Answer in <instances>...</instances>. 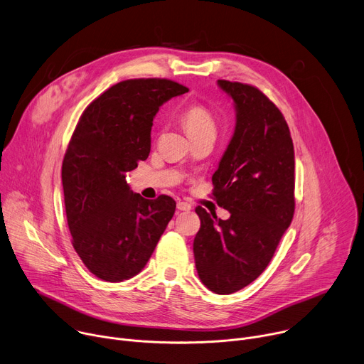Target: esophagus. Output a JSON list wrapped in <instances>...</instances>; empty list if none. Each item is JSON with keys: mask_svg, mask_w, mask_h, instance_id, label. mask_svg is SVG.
Wrapping results in <instances>:
<instances>
[{"mask_svg": "<svg viewBox=\"0 0 364 364\" xmlns=\"http://www.w3.org/2000/svg\"><path fill=\"white\" fill-rule=\"evenodd\" d=\"M177 209L180 212H190L191 210V205L187 201H178L177 203Z\"/></svg>", "mask_w": 364, "mask_h": 364, "instance_id": "34e87169", "label": "esophagus"}]
</instances>
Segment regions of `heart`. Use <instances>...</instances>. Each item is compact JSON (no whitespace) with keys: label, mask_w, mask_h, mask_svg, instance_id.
<instances>
[{"label":"heart","mask_w":364,"mask_h":364,"mask_svg":"<svg viewBox=\"0 0 364 364\" xmlns=\"http://www.w3.org/2000/svg\"><path fill=\"white\" fill-rule=\"evenodd\" d=\"M181 122L190 138L205 132H216V121L212 111L201 103H193L187 107L181 114Z\"/></svg>","instance_id":"obj_1"}]
</instances>
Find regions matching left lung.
Returning <instances> with one entry per match:
<instances>
[{
  "label": "left lung",
  "mask_w": 364,
  "mask_h": 364,
  "mask_svg": "<svg viewBox=\"0 0 364 364\" xmlns=\"http://www.w3.org/2000/svg\"><path fill=\"white\" fill-rule=\"evenodd\" d=\"M235 102L233 136L212 177L213 197L228 220L197 207L193 243L201 282L216 294L236 292L261 275L295 210V157L288 124L255 86L218 80Z\"/></svg>",
  "instance_id": "8db88e82"
}]
</instances>
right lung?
Listing matches in <instances>:
<instances>
[{
    "instance_id": "add662e5",
    "label": "right lung",
    "mask_w": 364,
    "mask_h": 364,
    "mask_svg": "<svg viewBox=\"0 0 364 364\" xmlns=\"http://www.w3.org/2000/svg\"><path fill=\"white\" fill-rule=\"evenodd\" d=\"M188 89L168 79H129L83 111L62 166L72 243L97 278L121 282L139 274L176 212L170 196L146 200L125 174L148 159L151 127L164 102Z\"/></svg>"
}]
</instances>
